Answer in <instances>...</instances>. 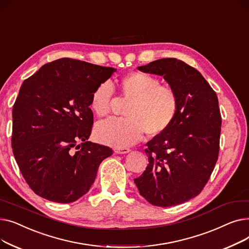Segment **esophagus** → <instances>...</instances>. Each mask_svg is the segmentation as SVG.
<instances>
[{
	"mask_svg": "<svg viewBox=\"0 0 249 249\" xmlns=\"http://www.w3.org/2000/svg\"><path fill=\"white\" fill-rule=\"evenodd\" d=\"M130 151L129 148H126V147H116L114 148V152L117 153V154H125V153H128Z\"/></svg>",
	"mask_w": 249,
	"mask_h": 249,
	"instance_id": "34e87169",
	"label": "esophagus"
}]
</instances>
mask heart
<instances>
[{"label": "heart", "mask_w": 249, "mask_h": 249, "mask_svg": "<svg viewBox=\"0 0 249 249\" xmlns=\"http://www.w3.org/2000/svg\"><path fill=\"white\" fill-rule=\"evenodd\" d=\"M121 95L130 100L124 115L110 118L95 127L96 139L114 147L135 144L143 134L160 136L172 126L178 111V98L169 87L160 86L158 77L145 72H130L120 80ZM113 89L105 82L97 86L90 96L89 106L98 117L107 116L113 102Z\"/></svg>", "instance_id": "1"}]
</instances>
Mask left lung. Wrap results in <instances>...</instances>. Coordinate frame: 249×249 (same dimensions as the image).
Instances as JSON below:
<instances>
[{"label": "left lung", "instance_id": "left-lung-1", "mask_svg": "<svg viewBox=\"0 0 249 249\" xmlns=\"http://www.w3.org/2000/svg\"><path fill=\"white\" fill-rule=\"evenodd\" d=\"M138 70L163 76L178 95V111L172 126L146 143L149 163L134 182L150 204L176 206L202 192L217 162L218 98L197 70L177 58L154 60Z\"/></svg>", "mask_w": 249, "mask_h": 249}]
</instances>
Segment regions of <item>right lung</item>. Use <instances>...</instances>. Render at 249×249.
Instances as JSON below:
<instances>
[{"instance_id": "obj_1", "label": "right lung", "mask_w": 249, "mask_h": 249, "mask_svg": "<svg viewBox=\"0 0 249 249\" xmlns=\"http://www.w3.org/2000/svg\"><path fill=\"white\" fill-rule=\"evenodd\" d=\"M115 71L60 58L23 82L13 107L12 148L36 195L67 204L83 197L94 184L99 165L113 150L88 141L94 119L89 101L97 86Z\"/></svg>"}]
</instances>
